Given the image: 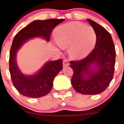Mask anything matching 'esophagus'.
I'll return each mask as SVG.
<instances>
[{"label":"esophagus","instance_id":"obj_1","mask_svg":"<svg viewBox=\"0 0 124 124\" xmlns=\"http://www.w3.org/2000/svg\"><path fill=\"white\" fill-rule=\"evenodd\" d=\"M69 65V62H68V60H67V59H63V67L68 66Z\"/></svg>","mask_w":124,"mask_h":124}]
</instances>
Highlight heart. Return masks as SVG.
<instances>
[{
  "label": "heart",
  "mask_w": 124,
  "mask_h": 124,
  "mask_svg": "<svg viewBox=\"0 0 124 124\" xmlns=\"http://www.w3.org/2000/svg\"><path fill=\"white\" fill-rule=\"evenodd\" d=\"M97 36L92 27L79 22H70L56 30V41L61 47L70 46V55L74 58L87 56L96 43Z\"/></svg>",
  "instance_id": "obj_1"
}]
</instances>
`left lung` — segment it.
Masks as SVG:
<instances>
[{"label": "left lung", "mask_w": 124, "mask_h": 124, "mask_svg": "<svg viewBox=\"0 0 124 124\" xmlns=\"http://www.w3.org/2000/svg\"><path fill=\"white\" fill-rule=\"evenodd\" d=\"M87 21L96 33L95 48L84 59L70 61V66L73 70L71 83L78 93L94 95L104 92L111 82L116 52L110 34L95 21Z\"/></svg>", "instance_id": "8db88e82"}]
</instances>
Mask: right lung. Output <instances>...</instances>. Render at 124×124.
Returning <instances> with one entry per match:
<instances>
[{
  "label": "right lung",
  "mask_w": 124,
  "mask_h": 124,
  "mask_svg": "<svg viewBox=\"0 0 124 124\" xmlns=\"http://www.w3.org/2000/svg\"><path fill=\"white\" fill-rule=\"evenodd\" d=\"M64 20L62 18L34 21L15 35L10 51L9 71L13 84L21 94L31 98H39L47 94L53 86L54 78L62 70L63 65L61 59L49 61L37 73L25 76L17 65V52L27 39L31 38L40 37L49 41L54 28Z\"/></svg>",
  "instance_id": "obj_1"
}]
</instances>
